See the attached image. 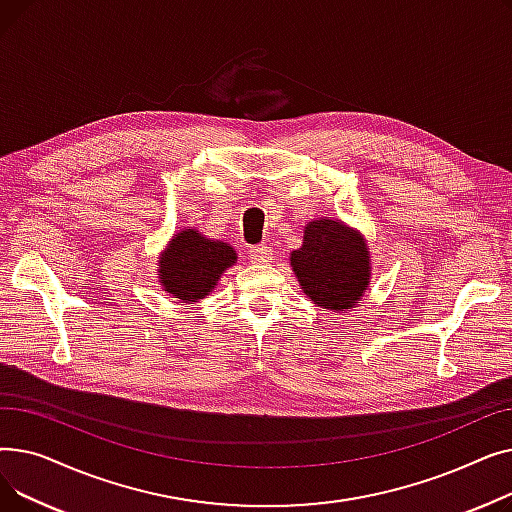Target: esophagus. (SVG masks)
<instances>
[{
  "label": "esophagus",
  "instance_id": "34e87169",
  "mask_svg": "<svg viewBox=\"0 0 512 512\" xmlns=\"http://www.w3.org/2000/svg\"><path fill=\"white\" fill-rule=\"evenodd\" d=\"M249 257L253 263H270L274 259V251L267 245H257L249 249Z\"/></svg>",
  "mask_w": 512,
  "mask_h": 512
}]
</instances>
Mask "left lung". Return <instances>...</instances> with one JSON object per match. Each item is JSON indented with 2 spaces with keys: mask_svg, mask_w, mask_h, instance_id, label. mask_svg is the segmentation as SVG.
I'll return each mask as SVG.
<instances>
[{
  "mask_svg": "<svg viewBox=\"0 0 512 512\" xmlns=\"http://www.w3.org/2000/svg\"><path fill=\"white\" fill-rule=\"evenodd\" d=\"M290 267L313 305L334 313L357 307L371 282L365 236L334 218L305 226L301 249L290 253Z\"/></svg>",
  "mask_w": 512,
  "mask_h": 512,
  "instance_id": "left-lung-1",
  "label": "left lung"
}]
</instances>
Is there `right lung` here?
<instances>
[{
	"label": "right lung",
	"mask_w": 512,
	"mask_h": 512,
	"mask_svg": "<svg viewBox=\"0 0 512 512\" xmlns=\"http://www.w3.org/2000/svg\"><path fill=\"white\" fill-rule=\"evenodd\" d=\"M236 259L228 242L207 238L193 226L180 228L159 255L157 280L172 299L195 305L209 297Z\"/></svg>",
	"instance_id": "obj_1"
}]
</instances>
